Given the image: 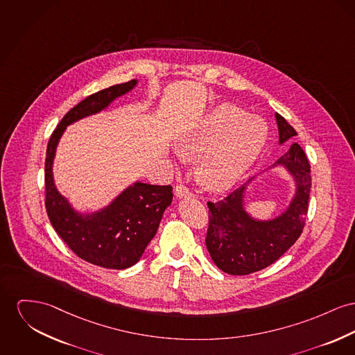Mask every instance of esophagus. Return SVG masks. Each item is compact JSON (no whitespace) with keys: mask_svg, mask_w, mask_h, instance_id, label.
I'll return each instance as SVG.
<instances>
[{"mask_svg":"<svg viewBox=\"0 0 355 355\" xmlns=\"http://www.w3.org/2000/svg\"><path fill=\"white\" fill-rule=\"evenodd\" d=\"M175 193H176V196L179 198V199H183V198H191L192 196V193H191V191H189L187 187H184V186H178L176 189H175Z\"/></svg>","mask_w":355,"mask_h":355,"instance_id":"1","label":"esophagus"}]
</instances>
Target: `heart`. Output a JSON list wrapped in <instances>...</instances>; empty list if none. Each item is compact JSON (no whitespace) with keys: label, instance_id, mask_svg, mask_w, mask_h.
<instances>
[{"label":"heart","instance_id":"obj_1","mask_svg":"<svg viewBox=\"0 0 355 355\" xmlns=\"http://www.w3.org/2000/svg\"><path fill=\"white\" fill-rule=\"evenodd\" d=\"M268 139V125L259 116L232 103H222L175 142L183 160L202 156L200 184L211 192L233 189L259 159Z\"/></svg>","mask_w":355,"mask_h":355}]
</instances>
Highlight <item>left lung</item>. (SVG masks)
Segmentation results:
<instances>
[{
	"label": "left lung",
	"mask_w": 355,
	"mask_h": 355,
	"mask_svg": "<svg viewBox=\"0 0 355 355\" xmlns=\"http://www.w3.org/2000/svg\"><path fill=\"white\" fill-rule=\"evenodd\" d=\"M275 116L280 145L297 136L286 119L279 113ZM277 166L284 168L292 178L295 192L286 209L275 218H256L245 207L246 192L256 178L223 200L207 203L210 220L206 246L215 265L225 273L243 276L269 266L283 256L303 232L311 192L307 156L302 146L293 142L269 169Z\"/></svg>",
	"instance_id": "obj_1"
}]
</instances>
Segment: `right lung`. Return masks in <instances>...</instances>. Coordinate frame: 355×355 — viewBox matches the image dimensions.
I'll return each mask as SVG.
<instances>
[{
	"instance_id": "right-lung-1",
	"label": "right lung",
	"mask_w": 355,
	"mask_h": 355,
	"mask_svg": "<svg viewBox=\"0 0 355 355\" xmlns=\"http://www.w3.org/2000/svg\"><path fill=\"white\" fill-rule=\"evenodd\" d=\"M133 79L101 90L79 102L53 130L46 157V209L49 222L72 252L102 268L126 269L141 259L148 243L157 233L166 207L172 203L171 186L135 182L107 206L92 211H76L55 184L53 159L69 125L107 109L117 98L137 86Z\"/></svg>"
}]
</instances>
